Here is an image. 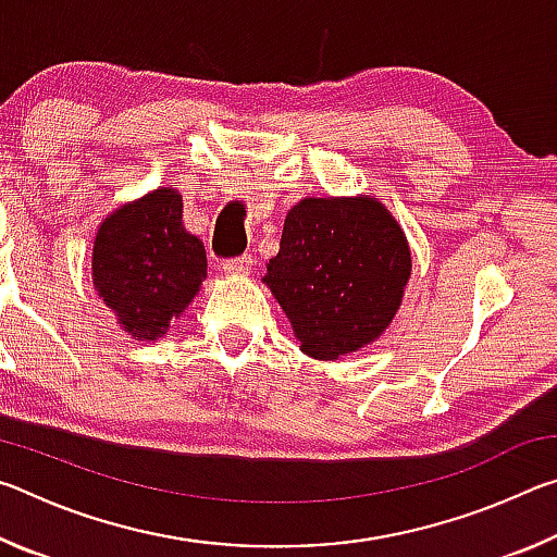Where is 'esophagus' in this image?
I'll use <instances>...</instances> for the list:
<instances>
[{
  "label": "esophagus",
  "instance_id": "obj_1",
  "mask_svg": "<svg viewBox=\"0 0 557 557\" xmlns=\"http://www.w3.org/2000/svg\"><path fill=\"white\" fill-rule=\"evenodd\" d=\"M252 268V256H238L223 260V272L225 275H245Z\"/></svg>",
  "mask_w": 557,
  "mask_h": 557
}]
</instances>
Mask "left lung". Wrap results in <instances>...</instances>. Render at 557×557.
I'll return each mask as SVG.
<instances>
[{
    "label": "left lung",
    "mask_w": 557,
    "mask_h": 557,
    "mask_svg": "<svg viewBox=\"0 0 557 557\" xmlns=\"http://www.w3.org/2000/svg\"><path fill=\"white\" fill-rule=\"evenodd\" d=\"M410 277V250L385 206L305 199L287 213L265 282L301 351L322 361L358 351L388 329Z\"/></svg>",
    "instance_id": "8db88e82"
}]
</instances>
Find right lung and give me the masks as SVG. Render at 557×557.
Here are the masks:
<instances>
[{
  "instance_id": "1",
  "label": "right lung",
  "mask_w": 557,
  "mask_h": 557,
  "mask_svg": "<svg viewBox=\"0 0 557 557\" xmlns=\"http://www.w3.org/2000/svg\"><path fill=\"white\" fill-rule=\"evenodd\" d=\"M206 280V250L182 225V196L157 188L102 221L92 285L125 332L154 342Z\"/></svg>"
}]
</instances>
